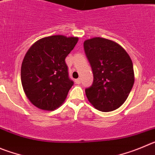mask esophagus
I'll list each match as a JSON object with an SVG mask.
<instances>
[{"mask_svg":"<svg viewBox=\"0 0 155 155\" xmlns=\"http://www.w3.org/2000/svg\"><path fill=\"white\" fill-rule=\"evenodd\" d=\"M75 82H76V84H80L81 80H80V79H76V80H75Z\"/></svg>","mask_w":155,"mask_h":155,"instance_id":"1","label":"esophagus"}]
</instances>
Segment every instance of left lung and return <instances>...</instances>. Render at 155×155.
Segmentation results:
<instances>
[{
  "mask_svg": "<svg viewBox=\"0 0 155 155\" xmlns=\"http://www.w3.org/2000/svg\"><path fill=\"white\" fill-rule=\"evenodd\" d=\"M83 46L93 73V84L85 90L86 97L98 110H115L126 101L134 83L131 59L119 44L104 38L86 40Z\"/></svg>",
  "mask_w": 155,
  "mask_h": 155,
  "instance_id": "left-lung-1",
  "label": "left lung"
}]
</instances>
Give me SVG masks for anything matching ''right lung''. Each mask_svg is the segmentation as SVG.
Masks as SVG:
<instances>
[{
  "label": "right lung",
  "instance_id": "right-lung-1",
  "mask_svg": "<svg viewBox=\"0 0 155 155\" xmlns=\"http://www.w3.org/2000/svg\"><path fill=\"white\" fill-rule=\"evenodd\" d=\"M78 39L64 35L43 38L25 54L21 69V84L26 97L36 107L54 110L65 101L73 85L65 59Z\"/></svg>",
  "mask_w": 155,
  "mask_h": 155
}]
</instances>
